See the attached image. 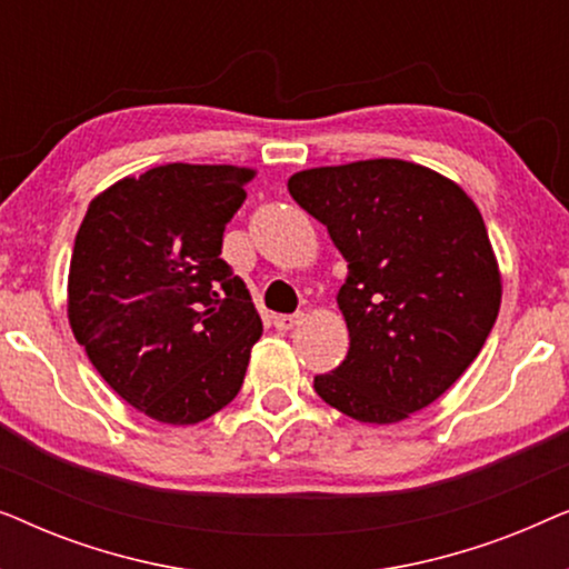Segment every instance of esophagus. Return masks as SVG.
Listing matches in <instances>:
<instances>
[{
  "label": "esophagus",
  "mask_w": 569,
  "mask_h": 569,
  "mask_svg": "<svg viewBox=\"0 0 569 569\" xmlns=\"http://www.w3.org/2000/svg\"><path fill=\"white\" fill-rule=\"evenodd\" d=\"M302 323V313H292V316H274V326L279 331H290L295 326Z\"/></svg>",
  "instance_id": "esophagus-1"
}]
</instances>
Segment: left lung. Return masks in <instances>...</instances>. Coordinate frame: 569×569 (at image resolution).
I'll use <instances>...</instances> for the list:
<instances>
[{
  "instance_id": "1",
  "label": "left lung",
  "mask_w": 569,
  "mask_h": 569,
  "mask_svg": "<svg viewBox=\"0 0 569 569\" xmlns=\"http://www.w3.org/2000/svg\"><path fill=\"white\" fill-rule=\"evenodd\" d=\"M287 189L349 267L337 295L349 352L316 376V393L370 425L440 399L477 360L502 300L477 204L450 178L393 158L300 170Z\"/></svg>"
}]
</instances>
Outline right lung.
<instances>
[{
	"mask_svg": "<svg viewBox=\"0 0 569 569\" xmlns=\"http://www.w3.org/2000/svg\"><path fill=\"white\" fill-rule=\"evenodd\" d=\"M253 176L168 162L98 193L77 230L74 339L123 401L162 425H197L228 407L263 331L243 279L220 259Z\"/></svg>",
	"mask_w": 569,
	"mask_h": 569,
	"instance_id": "1",
	"label": "right lung"
}]
</instances>
